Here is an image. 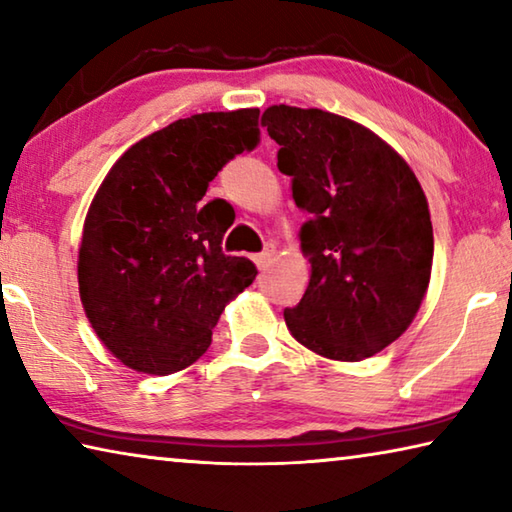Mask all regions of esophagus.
Instances as JSON below:
<instances>
[{
	"label": "esophagus",
	"instance_id": "34e87169",
	"mask_svg": "<svg viewBox=\"0 0 512 512\" xmlns=\"http://www.w3.org/2000/svg\"><path fill=\"white\" fill-rule=\"evenodd\" d=\"M273 257H275V250L273 248H266L264 253H259V255L253 257V262L257 264L259 271H264V268H268V264L273 262Z\"/></svg>",
	"mask_w": 512,
	"mask_h": 512
}]
</instances>
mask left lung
<instances>
[{"label":"left lung","instance_id":"8db88e82","mask_svg":"<svg viewBox=\"0 0 512 512\" xmlns=\"http://www.w3.org/2000/svg\"><path fill=\"white\" fill-rule=\"evenodd\" d=\"M262 126L309 214L300 248L311 277L298 305L284 309L289 332L320 357L368 359L400 339L427 293V196L402 155L357 121L280 103L264 110Z\"/></svg>","mask_w":512,"mask_h":512}]
</instances>
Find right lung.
<instances>
[{
  "instance_id": "1",
  "label": "right lung",
  "mask_w": 512,
  "mask_h": 512,
  "mask_svg": "<svg viewBox=\"0 0 512 512\" xmlns=\"http://www.w3.org/2000/svg\"><path fill=\"white\" fill-rule=\"evenodd\" d=\"M259 110L203 112L133 144L112 164L83 223L79 293L101 343L146 375L201 357L225 305L257 275L223 255L232 221L203 203L225 162L259 142Z\"/></svg>"
}]
</instances>
